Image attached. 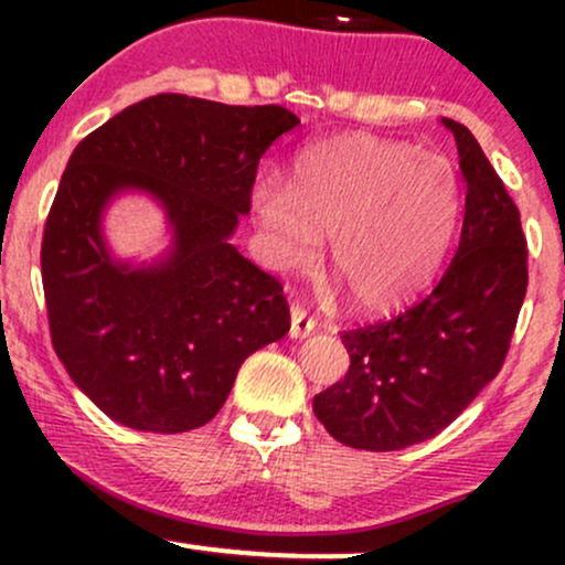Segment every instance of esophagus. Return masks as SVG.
<instances>
[{
	"label": "esophagus",
	"mask_w": 565,
	"mask_h": 565,
	"mask_svg": "<svg viewBox=\"0 0 565 565\" xmlns=\"http://www.w3.org/2000/svg\"><path fill=\"white\" fill-rule=\"evenodd\" d=\"M316 329V319L308 313V310L302 308V305H291V327H289V334L295 337V340H302V337L313 334Z\"/></svg>",
	"instance_id": "1"
}]
</instances>
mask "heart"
Wrapping results in <instances>:
<instances>
[{"label": "heart", "mask_w": 565, "mask_h": 565, "mask_svg": "<svg viewBox=\"0 0 565 565\" xmlns=\"http://www.w3.org/2000/svg\"><path fill=\"white\" fill-rule=\"evenodd\" d=\"M462 204L449 157L374 135L313 142L291 161L287 183L260 178L252 188L276 265L310 263L329 233V268L366 308H391L433 281Z\"/></svg>", "instance_id": "heart-1"}]
</instances>
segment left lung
I'll list each match as a JSON object with an SVG mask.
<instances>
[{"label": "left lung", "mask_w": 565, "mask_h": 565, "mask_svg": "<svg viewBox=\"0 0 565 565\" xmlns=\"http://www.w3.org/2000/svg\"><path fill=\"white\" fill-rule=\"evenodd\" d=\"M444 125L468 183L457 255L404 313L342 332L348 374L313 398L329 436L353 449L398 451L449 427L502 369L526 297L521 212L470 129Z\"/></svg>", "instance_id": "1"}]
</instances>
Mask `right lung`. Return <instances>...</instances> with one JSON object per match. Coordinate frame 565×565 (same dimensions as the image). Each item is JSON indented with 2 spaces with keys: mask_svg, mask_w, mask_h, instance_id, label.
Returning <instances> with one entry per match:
<instances>
[{
  "mask_svg": "<svg viewBox=\"0 0 565 565\" xmlns=\"http://www.w3.org/2000/svg\"><path fill=\"white\" fill-rule=\"evenodd\" d=\"M300 125L284 106L146 97L71 153L42 238L53 348L71 380L116 423L185 433L210 423L246 355L289 332L276 276L231 244L252 206L260 157ZM121 186L153 192L175 228L171 260L116 266L99 212Z\"/></svg>",
  "mask_w": 565,
  "mask_h": 565,
  "instance_id": "right-lung-1",
  "label": "right lung"
}]
</instances>
